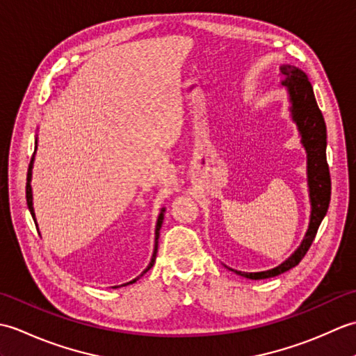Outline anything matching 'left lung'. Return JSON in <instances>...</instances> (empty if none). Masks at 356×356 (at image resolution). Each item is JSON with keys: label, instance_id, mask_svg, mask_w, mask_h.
<instances>
[{"label": "left lung", "instance_id": "left-lung-1", "mask_svg": "<svg viewBox=\"0 0 356 356\" xmlns=\"http://www.w3.org/2000/svg\"><path fill=\"white\" fill-rule=\"evenodd\" d=\"M278 76L282 78L280 79L282 86L289 92L292 119L298 125L301 142L307 153V182L312 203L311 223H309L303 243L280 266L264 272H240L231 269L236 274L251 280L275 277L297 266L311 248L330 202V172L326 159V124H324L321 110L316 105L311 82L303 72L292 65L280 67Z\"/></svg>", "mask_w": 356, "mask_h": 356}]
</instances>
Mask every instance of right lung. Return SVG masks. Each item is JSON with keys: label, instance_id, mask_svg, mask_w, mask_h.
I'll use <instances>...</instances> for the list:
<instances>
[{"label": "right lung", "instance_id": "1", "mask_svg": "<svg viewBox=\"0 0 356 356\" xmlns=\"http://www.w3.org/2000/svg\"><path fill=\"white\" fill-rule=\"evenodd\" d=\"M32 165H33V156H32V161H30V163H29V171H27V184H26V199H27V207H29V211H30V214H32V217H33V220H35V213H33V203H32V188H30V179H32ZM162 222H163V209H162V213L159 214V218H157V225H156V238H154V241H156V245H154V252H153V257H151V261H149V264L147 266V269L142 272V274L138 277V278H134V280H131L130 283H125V284H122V286H127V284H133V283H136L138 282V280L143 275V274H147V272L153 268V264H154V261H156V254H157V240H159V231H161V226H162ZM115 287H119V286H115Z\"/></svg>", "mask_w": 356, "mask_h": 356}]
</instances>
